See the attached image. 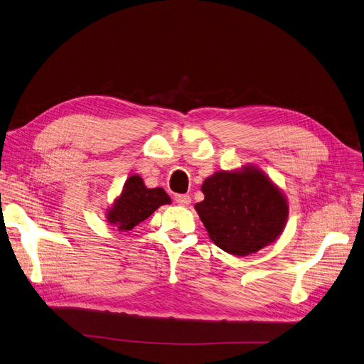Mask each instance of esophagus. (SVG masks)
I'll return each mask as SVG.
<instances>
[{
	"label": "esophagus",
	"instance_id": "1",
	"mask_svg": "<svg viewBox=\"0 0 364 364\" xmlns=\"http://www.w3.org/2000/svg\"><path fill=\"white\" fill-rule=\"evenodd\" d=\"M175 201L179 205H189V203H191V197H189L188 194H178V196H175Z\"/></svg>",
	"mask_w": 364,
	"mask_h": 364
}]
</instances>
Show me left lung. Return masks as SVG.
I'll list each match as a JSON object with an SVG mask.
<instances>
[{
	"label": "left lung",
	"instance_id": "1",
	"mask_svg": "<svg viewBox=\"0 0 364 364\" xmlns=\"http://www.w3.org/2000/svg\"><path fill=\"white\" fill-rule=\"evenodd\" d=\"M204 200L194 207L213 243L247 256L279 238L289 218V201L264 170L253 164L219 170L201 185Z\"/></svg>",
	"mask_w": 364,
	"mask_h": 364
}]
</instances>
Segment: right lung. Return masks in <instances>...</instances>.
I'll list each match as a JSON object with an SVG mask.
<instances>
[{
  "label": "right lung",
  "instance_id": "obj_1",
  "mask_svg": "<svg viewBox=\"0 0 364 364\" xmlns=\"http://www.w3.org/2000/svg\"><path fill=\"white\" fill-rule=\"evenodd\" d=\"M170 203L163 188H148L139 175H132L105 210V218L114 228L127 232L148 219L159 207Z\"/></svg>",
  "mask_w": 364,
  "mask_h": 364
}]
</instances>
